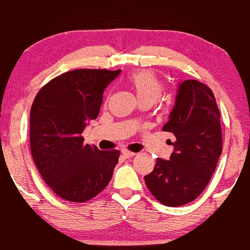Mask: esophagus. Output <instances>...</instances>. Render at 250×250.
Instances as JSON below:
<instances>
[{
  "instance_id": "esophagus-1",
  "label": "esophagus",
  "mask_w": 250,
  "mask_h": 250,
  "mask_svg": "<svg viewBox=\"0 0 250 250\" xmlns=\"http://www.w3.org/2000/svg\"><path fill=\"white\" fill-rule=\"evenodd\" d=\"M122 157H125V159H130V157H133L135 153L133 151H129V150H122Z\"/></svg>"
}]
</instances>
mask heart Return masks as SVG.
<instances>
[{"label":"heart","instance_id":"obj_1","mask_svg":"<svg viewBox=\"0 0 250 250\" xmlns=\"http://www.w3.org/2000/svg\"><path fill=\"white\" fill-rule=\"evenodd\" d=\"M128 84L134 91L139 102L153 104L163 93V83L153 71L140 70L128 77Z\"/></svg>","mask_w":250,"mask_h":250}]
</instances>
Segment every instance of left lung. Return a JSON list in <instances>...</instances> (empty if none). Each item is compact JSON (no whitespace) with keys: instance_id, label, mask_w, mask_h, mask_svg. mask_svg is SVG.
Wrapping results in <instances>:
<instances>
[{"instance_id":"8db88e82","label":"left lung","mask_w":250,"mask_h":250,"mask_svg":"<svg viewBox=\"0 0 250 250\" xmlns=\"http://www.w3.org/2000/svg\"><path fill=\"white\" fill-rule=\"evenodd\" d=\"M162 130L175 136L169 160L156 159L145 181L168 207L187 205L207 187L222 153L220 111L210 88L196 80L179 83L175 104Z\"/></svg>"}]
</instances>
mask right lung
I'll return each mask as SVG.
<instances>
[{
	"label": "right lung",
	"mask_w": 250,
	"mask_h": 250,
	"mask_svg": "<svg viewBox=\"0 0 250 250\" xmlns=\"http://www.w3.org/2000/svg\"><path fill=\"white\" fill-rule=\"evenodd\" d=\"M121 73L76 69L48 82L30 109V150L42 179L56 195L85 202L108 186L119 150L84 145L82 133L99 116L103 93Z\"/></svg>",
	"instance_id": "1"
}]
</instances>
